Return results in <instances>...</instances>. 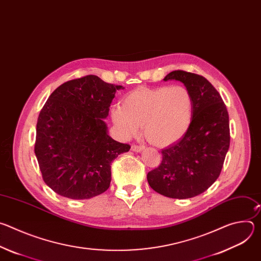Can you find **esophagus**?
<instances>
[{"label": "esophagus", "instance_id": "34e87169", "mask_svg": "<svg viewBox=\"0 0 261 261\" xmlns=\"http://www.w3.org/2000/svg\"><path fill=\"white\" fill-rule=\"evenodd\" d=\"M144 148V146L143 145H132L131 146V150L133 151V152H136V153H140L142 150Z\"/></svg>", "mask_w": 261, "mask_h": 261}]
</instances>
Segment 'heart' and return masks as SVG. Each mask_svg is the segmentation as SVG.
Wrapping results in <instances>:
<instances>
[{"mask_svg": "<svg viewBox=\"0 0 261 261\" xmlns=\"http://www.w3.org/2000/svg\"><path fill=\"white\" fill-rule=\"evenodd\" d=\"M192 114V95L182 86L138 88L124 98L122 106L110 110L122 136H134L143 127L145 138L159 146L181 138L191 125Z\"/></svg>", "mask_w": 261, "mask_h": 261, "instance_id": "heart-1", "label": "heart"}]
</instances>
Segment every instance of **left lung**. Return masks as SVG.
Listing matches in <instances>:
<instances>
[{
    "instance_id": "left-lung-1",
    "label": "left lung",
    "mask_w": 261,
    "mask_h": 261,
    "mask_svg": "<svg viewBox=\"0 0 261 261\" xmlns=\"http://www.w3.org/2000/svg\"><path fill=\"white\" fill-rule=\"evenodd\" d=\"M172 80L192 95L191 125L177 142L163 148L161 164L146 177L157 193L186 199L201 194L219 177L230 143L229 117L220 94L203 76L175 70L163 81Z\"/></svg>"
}]
</instances>
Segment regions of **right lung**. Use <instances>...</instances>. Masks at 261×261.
Masks as SVG:
<instances>
[{
    "label": "right lung",
    "mask_w": 261,
    "mask_h": 261,
    "mask_svg": "<svg viewBox=\"0 0 261 261\" xmlns=\"http://www.w3.org/2000/svg\"><path fill=\"white\" fill-rule=\"evenodd\" d=\"M122 86L96 75L72 80L57 88L37 122L35 154L43 180L56 193L89 199L105 192L111 162L130 150L114 140L103 121Z\"/></svg>",
    "instance_id": "add662e5"
}]
</instances>
